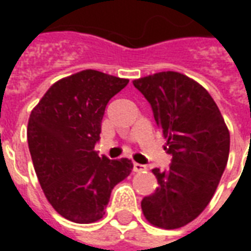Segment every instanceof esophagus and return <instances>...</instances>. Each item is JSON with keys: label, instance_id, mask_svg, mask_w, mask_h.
<instances>
[{"label": "esophagus", "instance_id": "obj_1", "mask_svg": "<svg viewBox=\"0 0 251 251\" xmlns=\"http://www.w3.org/2000/svg\"><path fill=\"white\" fill-rule=\"evenodd\" d=\"M147 167L145 165H142V164H138V163H134L133 164V171L134 172H142V171H145Z\"/></svg>", "mask_w": 251, "mask_h": 251}]
</instances>
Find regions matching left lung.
<instances>
[{
  "instance_id": "1",
  "label": "left lung",
  "mask_w": 251,
  "mask_h": 251,
  "mask_svg": "<svg viewBox=\"0 0 251 251\" xmlns=\"http://www.w3.org/2000/svg\"><path fill=\"white\" fill-rule=\"evenodd\" d=\"M151 103L171 164L152 169L158 181L141 208L160 228H179L201 214L215 194L230 152V133L208 91L180 72L164 71L133 80Z\"/></svg>"
}]
</instances>
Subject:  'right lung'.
<instances>
[{"mask_svg": "<svg viewBox=\"0 0 251 251\" xmlns=\"http://www.w3.org/2000/svg\"><path fill=\"white\" fill-rule=\"evenodd\" d=\"M127 79L84 70L53 83L32 110L28 147L37 179L57 214L75 223L102 219L111 189L133 169L129 158L94 151L106 104Z\"/></svg>", "mask_w": 251, "mask_h": 251, "instance_id": "1", "label": "right lung"}]
</instances>
